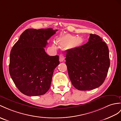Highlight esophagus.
<instances>
[{"mask_svg": "<svg viewBox=\"0 0 121 121\" xmlns=\"http://www.w3.org/2000/svg\"><path fill=\"white\" fill-rule=\"evenodd\" d=\"M64 56L63 54H60V62H62V61H64Z\"/></svg>", "mask_w": 121, "mask_h": 121, "instance_id": "1", "label": "esophagus"}]
</instances>
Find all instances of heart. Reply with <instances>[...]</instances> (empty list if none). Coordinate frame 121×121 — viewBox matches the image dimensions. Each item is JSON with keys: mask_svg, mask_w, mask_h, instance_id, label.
Masks as SVG:
<instances>
[{"mask_svg": "<svg viewBox=\"0 0 121 121\" xmlns=\"http://www.w3.org/2000/svg\"><path fill=\"white\" fill-rule=\"evenodd\" d=\"M83 42V39L81 37H75L74 35L70 34L64 35L58 38L57 42L61 46H69L71 47H76L79 46ZM53 47L55 48L54 45Z\"/></svg>", "mask_w": 121, "mask_h": 121, "instance_id": "1", "label": "heart"}]
</instances>
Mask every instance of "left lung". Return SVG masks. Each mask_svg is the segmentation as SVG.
I'll list each match as a JSON object with an SVG mask.
<instances>
[{"label":"left lung","instance_id":"left-lung-1","mask_svg":"<svg viewBox=\"0 0 121 121\" xmlns=\"http://www.w3.org/2000/svg\"><path fill=\"white\" fill-rule=\"evenodd\" d=\"M65 60L70 81L79 90L99 87L110 66L108 46L99 35L93 34L86 44L67 50Z\"/></svg>","mask_w":121,"mask_h":121}]
</instances>
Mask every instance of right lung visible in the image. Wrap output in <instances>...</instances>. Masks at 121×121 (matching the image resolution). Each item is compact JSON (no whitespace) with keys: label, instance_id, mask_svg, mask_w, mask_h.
<instances>
[{"label":"right lung","instance_id":"add662e5","mask_svg":"<svg viewBox=\"0 0 121 121\" xmlns=\"http://www.w3.org/2000/svg\"><path fill=\"white\" fill-rule=\"evenodd\" d=\"M57 31L26 29L11 50L10 74L17 88L26 95H43L50 87L54 70L60 64L59 56L48 55L44 48Z\"/></svg>","mask_w":121,"mask_h":121}]
</instances>
